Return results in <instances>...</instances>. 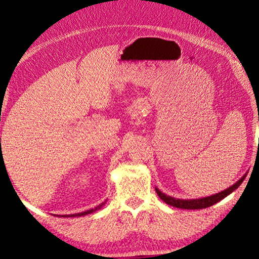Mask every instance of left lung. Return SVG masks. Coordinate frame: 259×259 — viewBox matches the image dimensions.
I'll return each instance as SVG.
<instances>
[{
    "label": "left lung",
    "instance_id": "left-lung-1",
    "mask_svg": "<svg viewBox=\"0 0 259 259\" xmlns=\"http://www.w3.org/2000/svg\"><path fill=\"white\" fill-rule=\"evenodd\" d=\"M245 176L246 175H244V176L242 177L240 181L236 182L235 184L230 186V188L226 189L225 191H222V192L213 194V196H210V197H206V198H201V199H193V200H181V199H175L172 197L165 196V194L162 193L160 190H157V189H155V190H156V193L158 194V197H160L162 200L165 202V204L174 206V207H178V208H183V209H201V208H207V207H209V206L217 204L218 201L222 200L225 197H227L228 194L232 193L234 190H236L238 186L242 184V182L245 180Z\"/></svg>",
    "mask_w": 259,
    "mask_h": 259
}]
</instances>
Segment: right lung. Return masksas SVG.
<instances>
[{
    "label": "right lung",
    "instance_id": "obj_1",
    "mask_svg": "<svg viewBox=\"0 0 259 259\" xmlns=\"http://www.w3.org/2000/svg\"><path fill=\"white\" fill-rule=\"evenodd\" d=\"M103 205H104V202H102V204L99 205V206H97L96 208H91V209H89V210H85V212H82V213L71 214V215H62V217H82V215H87V214H90V213L95 212V210H97V209H99V208H102V206H103Z\"/></svg>",
    "mask_w": 259,
    "mask_h": 259
}]
</instances>
